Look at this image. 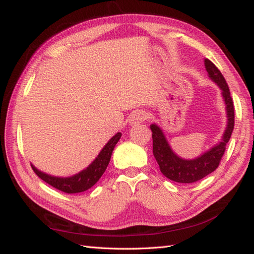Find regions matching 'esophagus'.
I'll list each match as a JSON object with an SVG mask.
<instances>
[{
	"mask_svg": "<svg viewBox=\"0 0 254 254\" xmlns=\"http://www.w3.org/2000/svg\"><path fill=\"white\" fill-rule=\"evenodd\" d=\"M147 118H148V116H147L146 112L143 111V110H136V111H134L132 115H131L130 122H131V124L142 123L143 121L146 120Z\"/></svg>",
	"mask_w": 254,
	"mask_h": 254,
	"instance_id": "obj_1",
	"label": "esophagus"
}]
</instances>
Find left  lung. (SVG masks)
<instances>
[{"label": "left lung", "instance_id": "1", "mask_svg": "<svg viewBox=\"0 0 254 254\" xmlns=\"http://www.w3.org/2000/svg\"><path fill=\"white\" fill-rule=\"evenodd\" d=\"M205 67L208 73L209 78L218 85L223 91V98L227 110V127L223 135L222 142H219L214 147L207 150L206 153L199 156L195 159H182L172 152L168 142L164 135L163 131L156 124L150 126L153 134V154L159 165V169L165 177L168 179L179 183H193L203 179L204 177L212 174L216 170L222 160L223 155L226 150V144L229 142L231 133L234 131L235 126V109L234 101L230 96V91L226 79L220 73L216 65L209 61L208 59L204 60Z\"/></svg>", "mask_w": 254, "mask_h": 254}]
</instances>
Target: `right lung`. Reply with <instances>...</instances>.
Segmentation results:
<instances>
[{
  "label": "right lung",
  "mask_w": 254,
  "mask_h": 254,
  "mask_svg": "<svg viewBox=\"0 0 254 254\" xmlns=\"http://www.w3.org/2000/svg\"><path fill=\"white\" fill-rule=\"evenodd\" d=\"M121 135V133H117L116 135L105 145V147L101 149L99 155L97 156L96 159L87 167V168L72 177H53L45 174V172L39 171L32 165L31 168L40 179H42L45 182H47L48 185H50L51 187L56 188L58 190H60L64 193L71 194L84 192L86 190H88V189H90L93 186H95L97 181H98L101 176L104 175L108 165H109L113 149H115L116 144L119 142Z\"/></svg>",
  "instance_id": "obj_1"
}]
</instances>
